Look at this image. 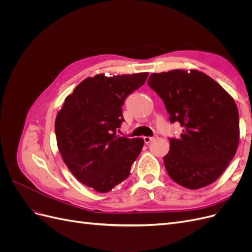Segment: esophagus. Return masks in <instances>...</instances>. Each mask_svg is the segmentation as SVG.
<instances>
[{
	"label": "esophagus",
	"mask_w": 252,
	"mask_h": 252,
	"mask_svg": "<svg viewBox=\"0 0 252 252\" xmlns=\"http://www.w3.org/2000/svg\"><path fill=\"white\" fill-rule=\"evenodd\" d=\"M157 138V135H154V136H144V142L148 144L150 143L152 140H155Z\"/></svg>",
	"instance_id": "34e87169"
}]
</instances>
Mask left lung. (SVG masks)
<instances>
[{
    "label": "left lung",
    "mask_w": 252,
    "mask_h": 252,
    "mask_svg": "<svg viewBox=\"0 0 252 252\" xmlns=\"http://www.w3.org/2000/svg\"><path fill=\"white\" fill-rule=\"evenodd\" d=\"M148 86L162 98L171 123L183 133L171 138L164 164L181 186L199 189L220 178L239 145V111L222 86L201 71L152 73Z\"/></svg>",
    "instance_id": "1"
}]
</instances>
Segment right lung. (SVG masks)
I'll return each instance as SVG.
<instances>
[{
    "instance_id": "right-lung-1",
    "label": "right lung",
    "mask_w": 252,
    "mask_h": 252,
    "mask_svg": "<svg viewBox=\"0 0 252 252\" xmlns=\"http://www.w3.org/2000/svg\"><path fill=\"white\" fill-rule=\"evenodd\" d=\"M147 72L87 78L65 98L56 119L63 161L75 179L97 192H108L130 174L143 139L118 134L125 121V98L140 88Z\"/></svg>"
}]
</instances>
